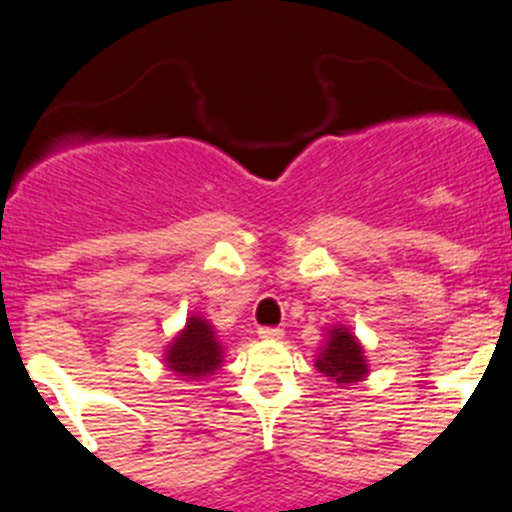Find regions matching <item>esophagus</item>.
<instances>
[{"mask_svg": "<svg viewBox=\"0 0 512 512\" xmlns=\"http://www.w3.org/2000/svg\"><path fill=\"white\" fill-rule=\"evenodd\" d=\"M257 337L265 342H277L285 337V332H282L280 327H260V330H257Z\"/></svg>", "mask_w": 512, "mask_h": 512, "instance_id": "obj_1", "label": "esophagus"}]
</instances>
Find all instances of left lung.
Returning a JSON list of instances; mask_svg holds the SVG:
<instances>
[{
	"mask_svg": "<svg viewBox=\"0 0 512 512\" xmlns=\"http://www.w3.org/2000/svg\"><path fill=\"white\" fill-rule=\"evenodd\" d=\"M325 342L317 347L315 370L322 372L337 388L357 385L370 375V362H367L365 345L357 340L355 332L347 325L325 327Z\"/></svg>",
	"mask_w": 512,
	"mask_h": 512,
	"instance_id": "left-lung-1",
	"label": "left lung"
}]
</instances>
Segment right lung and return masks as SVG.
Listing matches in <instances>:
<instances>
[{"label":"right lung","mask_w":512,"mask_h":512,"mask_svg":"<svg viewBox=\"0 0 512 512\" xmlns=\"http://www.w3.org/2000/svg\"><path fill=\"white\" fill-rule=\"evenodd\" d=\"M162 362L177 380H210L225 362V345L215 325L200 312H192L185 327L177 330V335L165 345Z\"/></svg>","instance_id":"obj_1"}]
</instances>
